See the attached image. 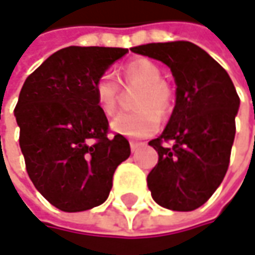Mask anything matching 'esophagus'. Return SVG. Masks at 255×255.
Segmentation results:
<instances>
[{"label": "esophagus", "instance_id": "esophagus-1", "mask_svg": "<svg viewBox=\"0 0 255 255\" xmlns=\"http://www.w3.org/2000/svg\"><path fill=\"white\" fill-rule=\"evenodd\" d=\"M143 146V143H137V141H129V147H131V151L138 150L140 147Z\"/></svg>", "mask_w": 255, "mask_h": 255}]
</instances>
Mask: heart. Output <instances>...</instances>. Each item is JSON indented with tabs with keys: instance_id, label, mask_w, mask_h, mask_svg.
Here are the masks:
<instances>
[{
	"instance_id": "heart-1",
	"label": "heart",
	"mask_w": 255,
	"mask_h": 255,
	"mask_svg": "<svg viewBox=\"0 0 255 255\" xmlns=\"http://www.w3.org/2000/svg\"><path fill=\"white\" fill-rule=\"evenodd\" d=\"M121 77L126 86H140L134 96L132 112L120 114L111 123L112 131L131 138L149 137L159 128L160 119L168 117L174 109L175 95L162 70L149 59H132L123 65ZM98 108L111 117L117 111L120 84L111 74H102L93 84Z\"/></svg>"
}]
</instances>
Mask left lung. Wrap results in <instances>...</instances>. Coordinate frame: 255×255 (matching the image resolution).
Segmentation results:
<instances>
[{
    "label": "left lung",
    "instance_id": "obj_1",
    "mask_svg": "<svg viewBox=\"0 0 255 255\" xmlns=\"http://www.w3.org/2000/svg\"><path fill=\"white\" fill-rule=\"evenodd\" d=\"M131 51L166 64L176 83L171 120L160 137L149 141L159 154L147 175L151 197L169 210H196L226 175L240 96L225 68L191 42L147 43ZM168 141L172 148L163 144Z\"/></svg>",
    "mask_w": 255,
    "mask_h": 255
}]
</instances>
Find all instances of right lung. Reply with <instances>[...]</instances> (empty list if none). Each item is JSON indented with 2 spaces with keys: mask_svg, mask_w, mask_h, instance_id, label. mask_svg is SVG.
Instances as JSON below:
<instances>
[{
  "mask_svg": "<svg viewBox=\"0 0 255 255\" xmlns=\"http://www.w3.org/2000/svg\"><path fill=\"white\" fill-rule=\"evenodd\" d=\"M128 49L68 46L26 79L14 115L20 149L36 190L62 212L102 204L114 172L129 156L124 135L108 137L93 84Z\"/></svg>",
  "mask_w": 255,
  "mask_h": 255,
  "instance_id": "right-lung-1",
  "label": "right lung"
}]
</instances>
